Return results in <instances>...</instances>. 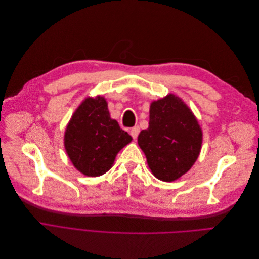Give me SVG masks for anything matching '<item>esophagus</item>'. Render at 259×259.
Returning a JSON list of instances; mask_svg holds the SVG:
<instances>
[{"label":"esophagus","instance_id":"34e87169","mask_svg":"<svg viewBox=\"0 0 259 259\" xmlns=\"http://www.w3.org/2000/svg\"><path fill=\"white\" fill-rule=\"evenodd\" d=\"M139 132H140V128H139L138 126H134V127H132V128H131V135H132V137L134 138V139H136V138L138 137Z\"/></svg>","mask_w":259,"mask_h":259}]
</instances>
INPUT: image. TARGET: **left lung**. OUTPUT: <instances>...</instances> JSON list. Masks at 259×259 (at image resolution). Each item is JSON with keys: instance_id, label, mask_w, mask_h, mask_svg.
<instances>
[{"instance_id": "1", "label": "left lung", "mask_w": 259, "mask_h": 259, "mask_svg": "<svg viewBox=\"0 0 259 259\" xmlns=\"http://www.w3.org/2000/svg\"><path fill=\"white\" fill-rule=\"evenodd\" d=\"M203 133L197 117L174 94L154 100L149 127L138 135L149 168L163 182H174L189 170L200 155Z\"/></svg>"}]
</instances>
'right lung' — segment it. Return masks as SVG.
Here are the masks:
<instances>
[{"label":"right lung","instance_id":"add662e5","mask_svg":"<svg viewBox=\"0 0 259 259\" xmlns=\"http://www.w3.org/2000/svg\"><path fill=\"white\" fill-rule=\"evenodd\" d=\"M127 132L111 119L105 97H86L65 131V149L73 166L85 176L104 175L116 154L132 142Z\"/></svg>","mask_w":259,"mask_h":259}]
</instances>
